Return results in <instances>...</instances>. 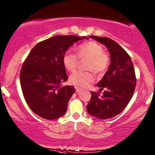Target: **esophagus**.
Here are the masks:
<instances>
[{"mask_svg": "<svg viewBox=\"0 0 155 155\" xmlns=\"http://www.w3.org/2000/svg\"><path fill=\"white\" fill-rule=\"evenodd\" d=\"M75 91H76V92H77V93H79V92H80V91H81V89H80L79 87H75Z\"/></svg>", "mask_w": 155, "mask_h": 155, "instance_id": "esophagus-1", "label": "esophagus"}]
</instances>
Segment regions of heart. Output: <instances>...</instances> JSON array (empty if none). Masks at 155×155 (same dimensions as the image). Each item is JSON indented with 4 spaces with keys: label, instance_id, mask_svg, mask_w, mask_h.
I'll list each match as a JSON object with an SVG mask.
<instances>
[{
    "label": "heart",
    "instance_id": "b5f03b06",
    "mask_svg": "<svg viewBox=\"0 0 155 155\" xmlns=\"http://www.w3.org/2000/svg\"><path fill=\"white\" fill-rule=\"evenodd\" d=\"M78 56L71 51H66L63 57V63L67 70L73 71L77 68L80 59H89L86 68L88 71H76L69 77L71 84L79 88H84L95 79L93 71L98 75L104 74L110 65V58L104 51L101 45L95 41H87L76 48Z\"/></svg>",
    "mask_w": 155,
    "mask_h": 155
}]
</instances>
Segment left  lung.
Masks as SVG:
<instances>
[{
  "instance_id": "1",
  "label": "left lung",
  "mask_w": 155,
  "mask_h": 155,
  "mask_svg": "<svg viewBox=\"0 0 155 155\" xmlns=\"http://www.w3.org/2000/svg\"><path fill=\"white\" fill-rule=\"evenodd\" d=\"M90 37L105 45L110 54L108 70L96 84L105 90L102 96L98 92H91L87 105L89 115L104 120L118 115L127 107L136 88V74L131 57L120 45L109 38Z\"/></svg>"
}]
</instances>
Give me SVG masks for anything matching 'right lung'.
<instances>
[{
  "instance_id": "obj_1",
  "label": "right lung",
  "mask_w": 155,
  "mask_h": 155,
  "mask_svg": "<svg viewBox=\"0 0 155 155\" xmlns=\"http://www.w3.org/2000/svg\"><path fill=\"white\" fill-rule=\"evenodd\" d=\"M87 37L55 35L38 43L22 65L20 83L26 102L33 113L47 120L66 113L72 86L61 87L68 80L63 57L74 42Z\"/></svg>"
}]
</instances>
